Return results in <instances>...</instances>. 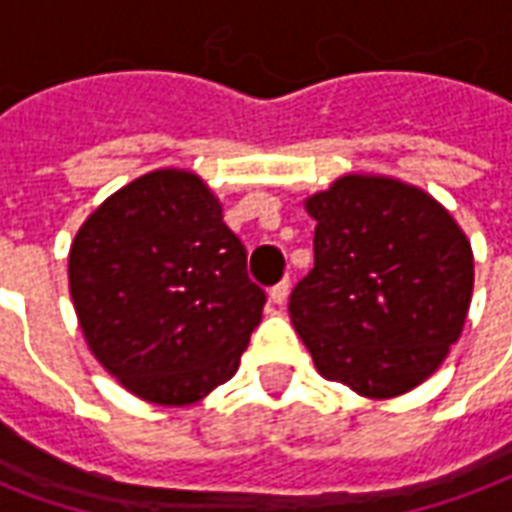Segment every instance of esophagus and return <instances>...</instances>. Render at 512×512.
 Wrapping results in <instances>:
<instances>
[{
  "instance_id": "1",
  "label": "esophagus",
  "mask_w": 512,
  "mask_h": 512,
  "mask_svg": "<svg viewBox=\"0 0 512 512\" xmlns=\"http://www.w3.org/2000/svg\"><path fill=\"white\" fill-rule=\"evenodd\" d=\"M288 290H290V279H282V282H277L274 288L268 290V296H271L274 304H285V301H288Z\"/></svg>"
}]
</instances>
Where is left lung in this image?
Segmentation results:
<instances>
[{"label":"left lung","mask_w":512,"mask_h":512,"mask_svg":"<svg viewBox=\"0 0 512 512\" xmlns=\"http://www.w3.org/2000/svg\"><path fill=\"white\" fill-rule=\"evenodd\" d=\"M315 268L290 321L318 373L356 395L397 397L433 376L472 304V244L450 211L386 175H343L304 200Z\"/></svg>","instance_id":"left-lung-1"}]
</instances>
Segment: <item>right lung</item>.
<instances>
[{"label": "right lung", "mask_w": 512, "mask_h": 512, "mask_svg": "<svg viewBox=\"0 0 512 512\" xmlns=\"http://www.w3.org/2000/svg\"><path fill=\"white\" fill-rule=\"evenodd\" d=\"M68 282L95 359L161 406L233 378L266 304L222 202L186 169L147 172L101 202L73 238Z\"/></svg>", "instance_id": "obj_1"}]
</instances>
